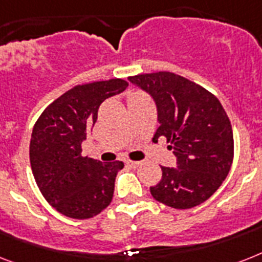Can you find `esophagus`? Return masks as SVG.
<instances>
[{
    "mask_svg": "<svg viewBox=\"0 0 262 262\" xmlns=\"http://www.w3.org/2000/svg\"><path fill=\"white\" fill-rule=\"evenodd\" d=\"M126 164L129 165V167H132V168H137L138 165L141 164V163H140V161H133V160H127L126 161Z\"/></svg>",
    "mask_w": 262,
    "mask_h": 262,
    "instance_id": "34e87169",
    "label": "esophagus"
}]
</instances>
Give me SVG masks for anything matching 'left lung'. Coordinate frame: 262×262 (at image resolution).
<instances>
[{
    "mask_svg": "<svg viewBox=\"0 0 262 262\" xmlns=\"http://www.w3.org/2000/svg\"><path fill=\"white\" fill-rule=\"evenodd\" d=\"M129 82L153 98L160 124L153 141L165 137L176 156L175 168L161 167L152 196L179 210L207 201L226 179L234 156L230 120L218 98L168 71L129 76Z\"/></svg>",
    "mask_w": 262,
    "mask_h": 262,
    "instance_id": "obj_1",
    "label": "left lung"
}]
</instances>
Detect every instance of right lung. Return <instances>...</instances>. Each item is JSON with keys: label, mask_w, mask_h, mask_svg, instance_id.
Segmentation results:
<instances>
[{"label": "right lung", "mask_w": 262, "mask_h": 262, "mask_svg": "<svg viewBox=\"0 0 262 262\" xmlns=\"http://www.w3.org/2000/svg\"><path fill=\"white\" fill-rule=\"evenodd\" d=\"M127 84L116 78L72 87L36 121L29 145L32 172L42 196L63 215L93 218L112 202L117 172L124 163L83 157L82 142L97 122L102 102Z\"/></svg>", "instance_id": "add662e5"}]
</instances>
